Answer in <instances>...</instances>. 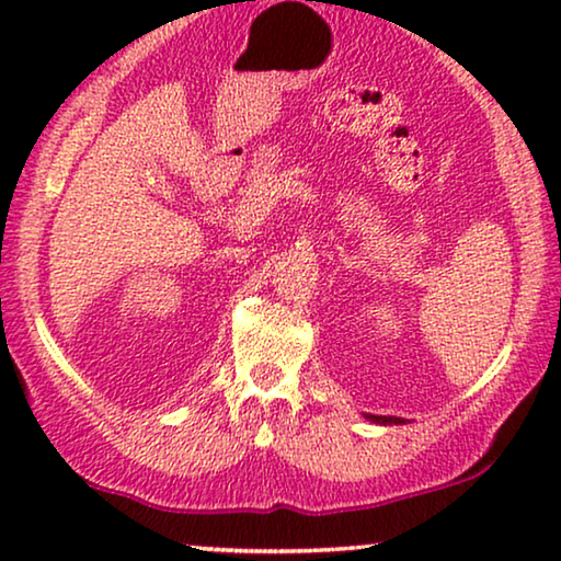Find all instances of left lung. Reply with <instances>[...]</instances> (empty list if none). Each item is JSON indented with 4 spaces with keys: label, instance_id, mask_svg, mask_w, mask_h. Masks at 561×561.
Here are the masks:
<instances>
[{
    "label": "left lung",
    "instance_id": "obj_1",
    "mask_svg": "<svg viewBox=\"0 0 561 561\" xmlns=\"http://www.w3.org/2000/svg\"><path fill=\"white\" fill-rule=\"evenodd\" d=\"M373 421H378V424H403L401 419H396V416H370Z\"/></svg>",
    "mask_w": 561,
    "mask_h": 561
}]
</instances>
